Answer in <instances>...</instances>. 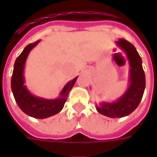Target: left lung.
<instances>
[{
    "instance_id": "left-lung-1",
    "label": "left lung",
    "mask_w": 157,
    "mask_h": 157,
    "mask_svg": "<svg viewBox=\"0 0 157 157\" xmlns=\"http://www.w3.org/2000/svg\"><path fill=\"white\" fill-rule=\"evenodd\" d=\"M117 45L126 54L129 65V86L126 92L114 103H100L96 109L100 114L111 117L121 118L134 112L139 106L144 95L146 79L142 66V59L135 47L124 39L116 41Z\"/></svg>"
}]
</instances>
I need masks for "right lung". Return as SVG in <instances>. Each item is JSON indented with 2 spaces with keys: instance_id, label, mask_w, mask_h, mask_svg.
Returning <instances> with one entry per match:
<instances>
[{
  "instance_id": "add662e5",
  "label": "right lung",
  "mask_w": 157,
  "mask_h": 157,
  "mask_svg": "<svg viewBox=\"0 0 157 157\" xmlns=\"http://www.w3.org/2000/svg\"><path fill=\"white\" fill-rule=\"evenodd\" d=\"M39 42L40 40H37L27 45L20 55L16 59L11 77V89L16 103L24 113L34 118L44 119L59 113L63 109L69 92L73 87L78 76L69 81L64 86L59 97L56 99H45L33 95L24 85L23 70L28 54Z\"/></svg>"
}]
</instances>
